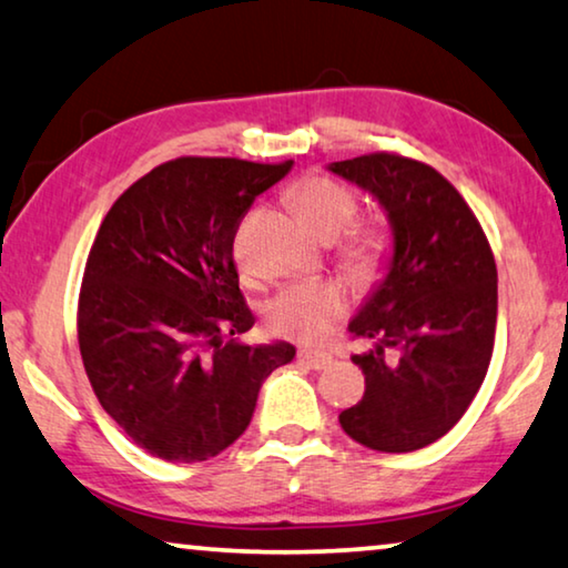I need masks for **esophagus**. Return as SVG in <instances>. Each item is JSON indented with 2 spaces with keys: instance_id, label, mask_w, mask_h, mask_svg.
I'll use <instances>...</instances> for the list:
<instances>
[{
  "instance_id": "esophagus-1",
  "label": "esophagus",
  "mask_w": 568,
  "mask_h": 568,
  "mask_svg": "<svg viewBox=\"0 0 568 568\" xmlns=\"http://www.w3.org/2000/svg\"><path fill=\"white\" fill-rule=\"evenodd\" d=\"M298 359L303 362V365H308L311 369H326V367L334 365L332 354H326V352H313V349H301V352H298Z\"/></svg>"
}]
</instances>
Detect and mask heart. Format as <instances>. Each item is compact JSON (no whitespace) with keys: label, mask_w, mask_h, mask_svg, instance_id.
Here are the masks:
<instances>
[{"label":"heart","mask_w":568,"mask_h":568,"mask_svg":"<svg viewBox=\"0 0 568 568\" xmlns=\"http://www.w3.org/2000/svg\"><path fill=\"white\" fill-rule=\"evenodd\" d=\"M291 203L303 224L326 242L336 240L354 222L359 209L357 193L324 173L301 178L291 191ZM387 250L390 240L383 226L372 222L354 224L338 247V262L346 273L369 281L383 270ZM346 311H349V295L338 283H298L285 287L270 301L265 321L275 336L298 344H324Z\"/></svg>","instance_id":"heart-1"}]
</instances>
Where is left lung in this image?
Segmentation results:
<instances>
[{
  "label": "left lung",
  "instance_id": "8db88e82",
  "mask_svg": "<svg viewBox=\"0 0 568 568\" xmlns=\"http://www.w3.org/2000/svg\"><path fill=\"white\" fill-rule=\"evenodd\" d=\"M332 171L383 203L395 232L390 273L349 324L375 342L352 354L365 395L338 423L375 452H416L448 434L485 383L495 346L497 267L487 234L446 178L397 152Z\"/></svg>",
  "mask_w": 568,
  "mask_h": 568
}]
</instances>
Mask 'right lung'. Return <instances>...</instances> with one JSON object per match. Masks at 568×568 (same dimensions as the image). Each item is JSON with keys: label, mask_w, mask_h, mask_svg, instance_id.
<instances>
[{"label": "right lung", "mask_w": 568, "mask_h": 568, "mask_svg": "<svg viewBox=\"0 0 568 568\" xmlns=\"http://www.w3.org/2000/svg\"><path fill=\"white\" fill-rule=\"evenodd\" d=\"M240 158H175L134 181L101 222L79 293V349L101 408L148 454L206 462L250 426L291 344H240L255 316L234 236L291 171Z\"/></svg>", "instance_id": "1"}]
</instances>
